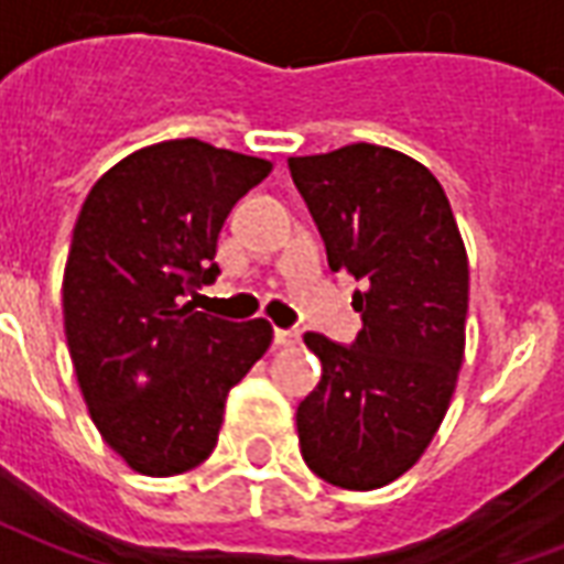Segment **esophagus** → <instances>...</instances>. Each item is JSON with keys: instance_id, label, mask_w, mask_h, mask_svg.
Returning <instances> with one entry per match:
<instances>
[{"instance_id": "34e87169", "label": "esophagus", "mask_w": 564, "mask_h": 564, "mask_svg": "<svg viewBox=\"0 0 564 564\" xmlns=\"http://www.w3.org/2000/svg\"><path fill=\"white\" fill-rule=\"evenodd\" d=\"M299 344V332L295 329H274V347H293Z\"/></svg>"}]
</instances>
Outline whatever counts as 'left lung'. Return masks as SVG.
Returning a JSON list of instances; mask_svg holds the SVG:
<instances>
[{
	"label": "left lung",
	"mask_w": 564,
	"mask_h": 564,
	"mask_svg": "<svg viewBox=\"0 0 564 564\" xmlns=\"http://www.w3.org/2000/svg\"><path fill=\"white\" fill-rule=\"evenodd\" d=\"M332 271L362 290L354 344L307 332L323 378L295 411L307 468L341 489H378L414 465L459 378L468 257L435 174L399 150L347 144L290 156Z\"/></svg>",
	"instance_id": "1"
}]
</instances>
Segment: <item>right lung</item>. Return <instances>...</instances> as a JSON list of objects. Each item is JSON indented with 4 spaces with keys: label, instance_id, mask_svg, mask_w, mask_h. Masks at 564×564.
I'll list each match as a JSON object with an SVG mask.
<instances>
[{
    "label": "right lung",
    "instance_id": "add662e5",
    "mask_svg": "<svg viewBox=\"0 0 564 564\" xmlns=\"http://www.w3.org/2000/svg\"><path fill=\"white\" fill-rule=\"evenodd\" d=\"M271 162L198 139L135 150L105 172L75 223L63 319L75 375L105 444L141 474L196 468L226 395L269 350L265 319L232 323L189 295L217 281V238Z\"/></svg>",
    "mask_w": 564,
    "mask_h": 564
}]
</instances>
